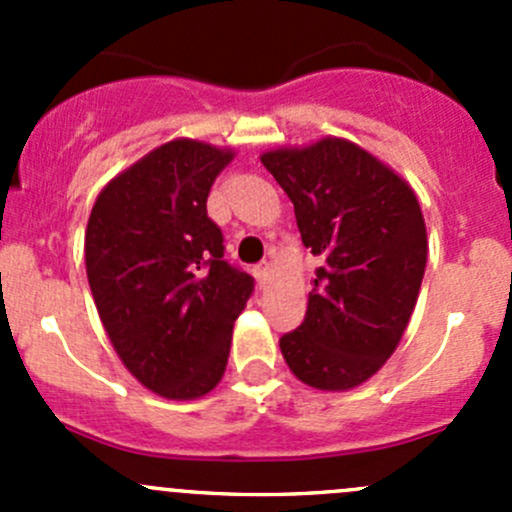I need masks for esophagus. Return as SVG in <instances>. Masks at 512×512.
I'll return each mask as SVG.
<instances>
[{"instance_id": "esophagus-1", "label": "esophagus", "mask_w": 512, "mask_h": 512, "mask_svg": "<svg viewBox=\"0 0 512 512\" xmlns=\"http://www.w3.org/2000/svg\"><path fill=\"white\" fill-rule=\"evenodd\" d=\"M255 277H257V285L265 287L267 280H270V272H272V265L270 262H260V265H255Z\"/></svg>"}]
</instances>
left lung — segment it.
Listing matches in <instances>:
<instances>
[{"label":"left lung","mask_w":512,"mask_h":512,"mask_svg":"<svg viewBox=\"0 0 512 512\" xmlns=\"http://www.w3.org/2000/svg\"><path fill=\"white\" fill-rule=\"evenodd\" d=\"M262 165L294 205L319 260L304 322L280 339L299 381L322 391L364 384L399 347L426 270V223L414 190L344 138L277 148Z\"/></svg>","instance_id":"left-lung-1"}]
</instances>
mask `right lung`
Listing matches in <instances>:
<instances>
[{"label":"right lung","instance_id":"obj_1","mask_svg":"<svg viewBox=\"0 0 512 512\" xmlns=\"http://www.w3.org/2000/svg\"><path fill=\"white\" fill-rule=\"evenodd\" d=\"M235 153L175 138L98 193L86 275L126 369L163 399H200L223 379L232 324L255 280L223 260L208 193Z\"/></svg>","mask_w":512,"mask_h":512}]
</instances>
